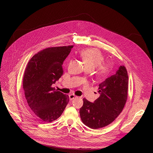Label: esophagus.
I'll return each mask as SVG.
<instances>
[{
	"mask_svg": "<svg viewBox=\"0 0 153 153\" xmlns=\"http://www.w3.org/2000/svg\"><path fill=\"white\" fill-rule=\"evenodd\" d=\"M69 99H70V100H73L74 99L76 98V97H77V96H76V95H75L74 94H70V95H69Z\"/></svg>",
	"mask_w": 153,
	"mask_h": 153,
	"instance_id": "esophagus-1",
	"label": "esophagus"
}]
</instances>
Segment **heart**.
Masks as SVG:
<instances>
[{"label": "heart", "instance_id": "1", "mask_svg": "<svg viewBox=\"0 0 153 153\" xmlns=\"http://www.w3.org/2000/svg\"><path fill=\"white\" fill-rule=\"evenodd\" d=\"M80 54L88 68L94 69L97 68V73L100 76H103L107 73L108 67L106 64H101L104 58L99 50L90 48L82 50Z\"/></svg>", "mask_w": 153, "mask_h": 153}]
</instances>
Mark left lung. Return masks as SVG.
I'll list each match as a JSON object with an SVG mask.
<instances>
[{"label": "left lung", "instance_id": "1", "mask_svg": "<svg viewBox=\"0 0 153 153\" xmlns=\"http://www.w3.org/2000/svg\"><path fill=\"white\" fill-rule=\"evenodd\" d=\"M128 89L127 71L124 66H120L116 74L99 85L98 99L93 103L83 99V105L79 111L83 123L98 129L113 122L125 107Z\"/></svg>", "mask_w": 153, "mask_h": 153}]
</instances>
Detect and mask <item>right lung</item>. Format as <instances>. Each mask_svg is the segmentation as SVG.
Returning <instances> with one entry per match:
<instances>
[{
  "instance_id": "right-lung-1",
  "label": "right lung",
  "mask_w": 153,
  "mask_h": 153,
  "mask_svg": "<svg viewBox=\"0 0 153 153\" xmlns=\"http://www.w3.org/2000/svg\"><path fill=\"white\" fill-rule=\"evenodd\" d=\"M73 46L48 48L31 58L26 68L23 88L32 115L44 122L58 119L65 109L68 95L53 84L63 74L62 64Z\"/></svg>"
}]
</instances>
